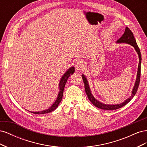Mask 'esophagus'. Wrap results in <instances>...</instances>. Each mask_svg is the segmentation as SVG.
I'll use <instances>...</instances> for the list:
<instances>
[{
	"label": "esophagus",
	"mask_w": 147,
	"mask_h": 147,
	"mask_svg": "<svg viewBox=\"0 0 147 147\" xmlns=\"http://www.w3.org/2000/svg\"><path fill=\"white\" fill-rule=\"evenodd\" d=\"M76 69H77L78 70H83L84 69V64L82 61H78V63L76 64Z\"/></svg>",
	"instance_id": "1"
}]
</instances>
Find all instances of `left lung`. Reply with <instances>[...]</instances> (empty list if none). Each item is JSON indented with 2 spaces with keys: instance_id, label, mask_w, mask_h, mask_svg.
Masks as SVG:
<instances>
[{
  "instance_id": "1",
  "label": "left lung",
  "mask_w": 147,
  "mask_h": 147,
  "mask_svg": "<svg viewBox=\"0 0 147 147\" xmlns=\"http://www.w3.org/2000/svg\"><path fill=\"white\" fill-rule=\"evenodd\" d=\"M117 42L118 43H128V44H129V45L133 46L134 47L136 51H137L138 55H139V67H138L137 79L136 81L135 86H134V88H133L131 96L129 97V98L126 99L123 102V103H121L120 104H117V105H106V104L100 103V102L94 98V97L92 96V94L91 93V91H90V87H89V85H88L87 80H86V77H84V75H82V78L83 80V83L84 84V90H85L86 94L88 96V99L90 100L91 102V103L95 107H96L102 109V110H117L119 108H121L122 107L126 105L128 102H129L136 95V92L137 91V90H138V88H139V86L140 81V65H141V60H142L141 53H140V49L136 43V39L134 36V34H133V33L132 32V31L127 27H126V29H125V32H124V34L121 37V38H119V39L118 40Z\"/></svg>"
}]
</instances>
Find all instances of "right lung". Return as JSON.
Segmentation results:
<instances>
[{
    "label": "right lung",
    "instance_id": "add662e5",
    "mask_svg": "<svg viewBox=\"0 0 147 147\" xmlns=\"http://www.w3.org/2000/svg\"><path fill=\"white\" fill-rule=\"evenodd\" d=\"M74 72H75V69L72 67L70 68L67 71L65 74L63 75V77H62V78L61 80V82L59 83V85L60 90L59 92L58 96H57V98L56 100V101L55 102V103L52 105V106H51V107L50 109H48L46 110H43V111H42V112H30L33 113L34 114H45V113L51 112L52 111L55 110L57 108V107L58 106V105L59 104L61 101L62 100V99H63V92H64V87L65 85V83L67 82V80L68 78L70 76V75L74 74Z\"/></svg>",
    "mask_w": 147,
    "mask_h": 147
}]
</instances>
